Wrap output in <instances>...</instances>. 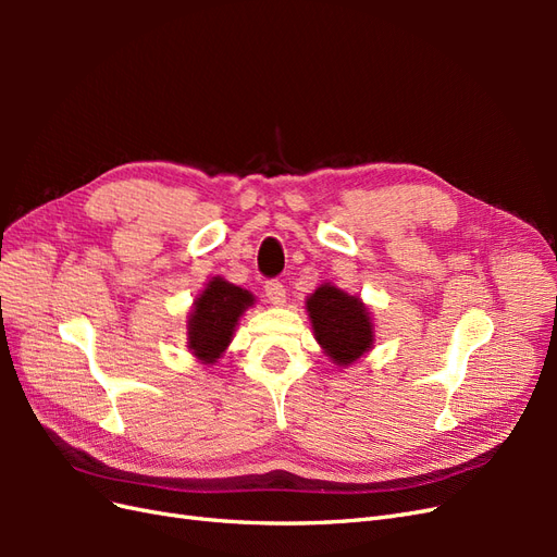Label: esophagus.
Instances as JSON below:
<instances>
[{"label": "esophagus", "instance_id": "esophagus-1", "mask_svg": "<svg viewBox=\"0 0 557 557\" xmlns=\"http://www.w3.org/2000/svg\"><path fill=\"white\" fill-rule=\"evenodd\" d=\"M264 295H267L269 301H272L274 307H283L285 305V285L281 281H269L264 285Z\"/></svg>", "mask_w": 557, "mask_h": 557}]
</instances>
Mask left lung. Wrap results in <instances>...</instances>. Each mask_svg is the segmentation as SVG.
Here are the masks:
<instances>
[{"label": "left lung", "instance_id": "left-lung-1", "mask_svg": "<svg viewBox=\"0 0 557 557\" xmlns=\"http://www.w3.org/2000/svg\"><path fill=\"white\" fill-rule=\"evenodd\" d=\"M318 346L336 367H350L374 348V318L358 295L330 281L320 283L305 301Z\"/></svg>", "mask_w": 557, "mask_h": 557}]
</instances>
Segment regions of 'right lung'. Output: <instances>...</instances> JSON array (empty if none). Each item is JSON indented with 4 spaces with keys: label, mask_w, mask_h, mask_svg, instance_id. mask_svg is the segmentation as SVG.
<instances>
[{
    "label": "right lung",
    "mask_w": 557,
    "mask_h": 557,
    "mask_svg": "<svg viewBox=\"0 0 557 557\" xmlns=\"http://www.w3.org/2000/svg\"><path fill=\"white\" fill-rule=\"evenodd\" d=\"M256 305V297L223 276H211L195 297L188 313V348L201 364H215L232 344L242 315Z\"/></svg>",
    "instance_id": "right-lung-1"
}]
</instances>
